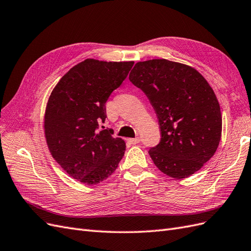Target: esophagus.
Listing matches in <instances>:
<instances>
[{
	"label": "esophagus",
	"mask_w": 251,
	"mask_h": 251,
	"mask_svg": "<svg viewBox=\"0 0 251 251\" xmlns=\"http://www.w3.org/2000/svg\"><path fill=\"white\" fill-rule=\"evenodd\" d=\"M127 141L130 142V143H132V144H137V143L140 142V138L139 137H137V138H130V139H127Z\"/></svg>",
	"instance_id": "esophagus-1"
}]
</instances>
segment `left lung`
I'll return each mask as SVG.
<instances>
[{
  "label": "left lung",
  "mask_w": 251,
  "mask_h": 251,
  "mask_svg": "<svg viewBox=\"0 0 251 251\" xmlns=\"http://www.w3.org/2000/svg\"><path fill=\"white\" fill-rule=\"evenodd\" d=\"M128 79L154 108L161 140L149 154L175 179L198 172L221 140L222 115L214 90L195 68L164 58L138 62Z\"/></svg>",
  "instance_id": "obj_1"
}]
</instances>
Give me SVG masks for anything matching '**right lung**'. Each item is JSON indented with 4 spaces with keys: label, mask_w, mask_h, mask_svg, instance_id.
<instances>
[{
    "label": "right lung",
    "mask_w": 251,
    "mask_h": 251,
    "mask_svg": "<svg viewBox=\"0 0 251 251\" xmlns=\"http://www.w3.org/2000/svg\"><path fill=\"white\" fill-rule=\"evenodd\" d=\"M133 65L87 58L71 68L50 94L44 119L48 149L62 169L81 183L105 180L125 155V140L113 138V130L100 125L107 118L109 96Z\"/></svg>",
    "instance_id": "add662e5"
}]
</instances>
